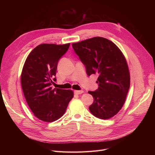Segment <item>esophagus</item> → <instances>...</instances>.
<instances>
[{
	"mask_svg": "<svg viewBox=\"0 0 155 155\" xmlns=\"http://www.w3.org/2000/svg\"><path fill=\"white\" fill-rule=\"evenodd\" d=\"M74 93L76 94H81L83 93V91H74Z\"/></svg>",
	"mask_w": 155,
	"mask_h": 155,
	"instance_id": "34e87169",
	"label": "esophagus"
}]
</instances>
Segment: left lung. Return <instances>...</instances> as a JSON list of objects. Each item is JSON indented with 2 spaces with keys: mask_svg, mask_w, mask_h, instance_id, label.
Listing matches in <instances>:
<instances>
[{
  "mask_svg": "<svg viewBox=\"0 0 155 155\" xmlns=\"http://www.w3.org/2000/svg\"><path fill=\"white\" fill-rule=\"evenodd\" d=\"M88 76L97 74L98 88L93 96L91 113L102 120L116 115L123 107L130 87V75L123 54L114 43L96 37L72 45Z\"/></svg>",
  "mask_w": 155,
  "mask_h": 155,
  "instance_id": "1",
  "label": "left lung"
}]
</instances>
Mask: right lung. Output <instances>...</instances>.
<instances>
[{
    "instance_id": "1",
    "label": "right lung",
    "mask_w": 155,
    "mask_h": 155,
    "mask_svg": "<svg viewBox=\"0 0 155 155\" xmlns=\"http://www.w3.org/2000/svg\"><path fill=\"white\" fill-rule=\"evenodd\" d=\"M70 43L41 44L26 58L21 74V85L28 105L39 120L52 122L60 118L74 96L71 90L52 88L59 59Z\"/></svg>"
}]
</instances>
